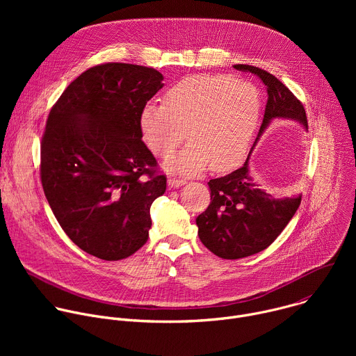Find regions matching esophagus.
<instances>
[{
    "instance_id": "esophagus-1",
    "label": "esophagus",
    "mask_w": 356,
    "mask_h": 356,
    "mask_svg": "<svg viewBox=\"0 0 356 356\" xmlns=\"http://www.w3.org/2000/svg\"><path fill=\"white\" fill-rule=\"evenodd\" d=\"M187 181L184 179H177V177H169L168 180V184L170 188H177V187H181L184 186Z\"/></svg>"
}]
</instances>
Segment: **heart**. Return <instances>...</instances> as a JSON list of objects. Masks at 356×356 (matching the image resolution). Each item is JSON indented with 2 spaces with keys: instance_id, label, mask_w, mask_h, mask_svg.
Returning <instances> with one entry per match:
<instances>
[{
  "instance_id": "1",
  "label": "heart",
  "mask_w": 356,
  "mask_h": 356,
  "mask_svg": "<svg viewBox=\"0 0 356 356\" xmlns=\"http://www.w3.org/2000/svg\"><path fill=\"white\" fill-rule=\"evenodd\" d=\"M259 118L261 95L252 83L225 74H197L170 87L163 104H145L139 128L159 158L170 156L187 134L190 143L165 168L172 173L195 175L209 165L214 172L238 166Z\"/></svg>"
}]
</instances>
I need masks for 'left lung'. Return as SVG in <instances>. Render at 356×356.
<instances>
[{"instance_id":"1","label":"left lung","mask_w":356,"mask_h":356,"mask_svg":"<svg viewBox=\"0 0 356 356\" xmlns=\"http://www.w3.org/2000/svg\"><path fill=\"white\" fill-rule=\"evenodd\" d=\"M234 67L255 76L268 92L265 115L255 143L276 118L298 121L309 129L301 101L279 79L255 66ZM248 161L232 173L209 181L211 202L195 218L200 241L222 259H239L266 249L286 228L301 201V195L276 198L261 190L249 175Z\"/></svg>"}]
</instances>
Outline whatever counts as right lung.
<instances>
[{"label": "right lung", "mask_w": 356, "mask_h": 356, "mask_svg": "<svg viewBox=\"0 0 356 356\" xmlns=\"http://www.w3.org/2000/svg\"><path fill=\"white\" fill-rule=\"evenodd\" d=\"M152 67L104 63L73 80L49 113L40 181L58 222L84 252L131 257L152 227L150 206L166 176L142 140L139 115L163 87Z\"/></svg>", "instance_id": "obj_1"}]
</instances>
